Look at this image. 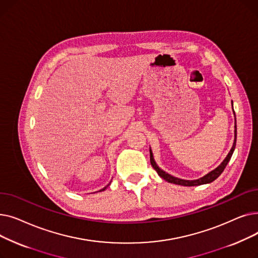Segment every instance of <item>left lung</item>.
I'll return each instance as SVG.
<instances>
[{"instance_id": "8db88e82", "label": "left lung", "mask_w": 258, "mask_h": 258, "mask_svg": "<svg viewBox=\"0 0 258 258\" xmlns=\"http://www.w3.org/2000/svg\"><path fill=\"white\" fill-rule=\"evenodd\" d=\"M232 107H233V102H232ZM233 113H234V110H233ZM234 117H235V113H234ZM235 145H236V118H235V125H234V141H233V145L231 147V150H230V152L228 153L227 157L224 159V161L222 162V163L218 167H216L215 169H213L210 172H208L207 174H205L204 177H202V178L197 179V180H183V179H180V178H177V177H173V175L167 173L166 171H164L163 169H161L157 165L156 161L154 159L153 152H152V150L150 148L151 164L154 167V169L158 172V174L160 175V177L162 179H164L165 181L169 182V183L177 184V185H182V186H199V185H203V184H208V183L213 182L215 179H218L220 175H221V173L224 171V169L226 168V166L228 164V162L230 161V159H231V157L233 155V152L235 150Z\"/></svg>"}]
</instances>
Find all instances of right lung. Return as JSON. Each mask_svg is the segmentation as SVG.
Wrapping results in <instances>:
<instances>
[{"mask_svg": "<svg viewBox=\"0 0 258 258\" xmlns=\"http://www.w3.org/2000/svg\"><path fill=\"white\" fill-rule=\"evenodd\" d=\"M110 184H111V182H110ZM110 184H107V185H106V186H105L104 188H102V189H101V190H99V191H103V190H105V189H106V187H107L108 185H110Z\"/></svg>", "mask_w": 258, "mask_h": 258, "instance_id": "obj_1", "label": "right lung"}]
</instances>
